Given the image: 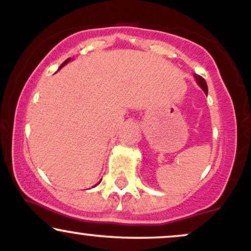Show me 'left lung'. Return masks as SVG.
Returning <instances> with one entry per match:
<instances>
[{
  "instance_id": "obj_1",
  "label": "left lung",
  "mask_w": 251,
  "mask_h": 251,
  "mask_svg": "<svg viewBox=\"0 0 251 251\" xmlns=\"http://www.w3.org/2000/svg\"><path fill=\"white\" fill-rule=\"evenodd\" d=\"M194 77H195V81H197V83L202 88V90H203L205 94H208V85L204 78L198 74H194Z\"/></svg>"
}]
</instances>
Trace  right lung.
I'll list each match as a JSON object with an SVG mask.
<instances>
[{
    "label": "right lung",
    "instance_id": "obj_1",
    "mask_svg": "<svg viewBox=\"0 0 251 251\" xmlns=\"http://www.w3.org/2000/svg\"><path fill=\"white\" fill-rule=\"evenodd\" d=\"M71 60V58H68V59H66V60H65L64 61V63L63 64H61V66L60 67H63V66H65V65H66L67 63H68V61H70ZM95 186H96V185H95Z\"/></svg>",
    "mask_w": 251,
    "mask_h": 251
}]
</instances>
